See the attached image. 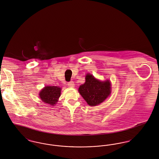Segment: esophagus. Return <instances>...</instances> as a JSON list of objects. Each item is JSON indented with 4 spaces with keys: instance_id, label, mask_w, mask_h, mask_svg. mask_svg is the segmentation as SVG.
I'll return each instance as SVG.
<instances>
[{
    "instance_id": "obj_1",
    "label": "esophagus",
    "mask_w": 159,
    "mask_h": 159,
    "mask_svg": "<svg viewBox=\"0 0 159 159\" xmlns=\"http://www.w3.org/2000/svg\"><path fill=\"white\" fill-rule=\"evenodd\" d=\"M67 85L69 87H73L75 86V84H74L73 81H70V82L67 83Z\"/></svg>"
}]
</instances>
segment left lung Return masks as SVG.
Returning a JSON list of instances; mask_svg holds the SVG:
<instances>
[{
  "instance_id": "obj_1",
  "label": "left lung",
  "mask_w": 159,
  "mask_h": 159,
  "mask_svg": "<svg viewBox=\"0 0 159 159\" xmlns=\"http://www.w3.org/2000/svg\"><path fill=\"white\" fill-rule=\"evenodd\" d=\"M111 86L109 80L101 82L92 75L87 74L85 83L80 86L78 91L89 106H95L101 104L111 94Z\"/></svg>"
}]
</instances>
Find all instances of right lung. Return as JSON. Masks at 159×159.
Returning <instances> with one entry per match:
<instances>
[{"mask_svg":"<svg viewBox=\"0 0 159 159\" xmlns=\"http://www.w3.org/2000/svg\"><path fill=\"white\" fill-rule=\"evenodd\" d=\"M60 87L57 86H46L39 93V97L43 102L53 106L58 102L61 95Z\"/></svg>","mask_w":159,"mask_h":159,"instance_id":"obj_1","label":"right lung"}]
</instances>
